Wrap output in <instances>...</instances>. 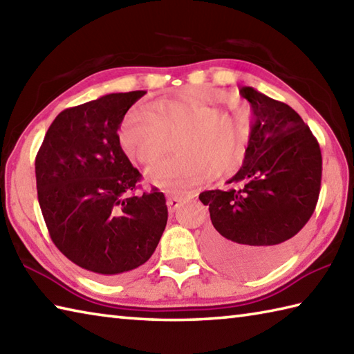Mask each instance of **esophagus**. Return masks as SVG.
<instances>
[{
  "mask_svg": "<svg viewBox=\"0 0 354 354\" xmlns=\"http://www.w3.org/2000/svg\"><path fill=\"white\" fill-rule=\"evenodd\" d=\"M193 196H195V195H193V193H189V195H187V198H193ZM184 199L185 198H183V196H171V198H169V201H167L169 210L170 212L178 210L179 207H181V204L184 203Z\"/></svg>",
  "mask_w": 354,
  "mask_h": 354,
  "instance_id": "esophagus-1",
  "label": "esophagus"
}]
</instances>
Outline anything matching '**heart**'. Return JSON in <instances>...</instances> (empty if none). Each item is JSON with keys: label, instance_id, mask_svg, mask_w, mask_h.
<instances>
[{"label": "heart", "instance_id": "1", "mask_svg": "<svg viewBox=\"0 0 354 354\" xmlns=\"http://www.w3.org/2000/svg\"><path fill=\"white\" fill-rule=\"evenodd\" d=\"M181 131L173 144L178 155L149 169L147 179L156 185L184 187L207 173L219 176L238 164L245 145V127L236 116L196 96L159 100L136 106L122 120V150L140 164L158 161L167 136Z\"/></svg>", "mask_w": 354, "mask_h": 354}]
</instances>
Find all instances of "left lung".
<instances>
[{
    "instance_id": "8db88e82",
    "label": "left lung",
    "mask_w": 354,
    "mask_h": 354,
    "mask_svg": "<svg viewBox=\"0 0 354 354\" xmlns=\"http://www.w3.org/2000/svg\"><path fill=\"white\" fill-rule=\"evenodd\" d=\"M239 93L250 102L253 124L244 162L227 184L241 189L207 190L213 227L205 253L214 266L236 276L272 270L296 244L321 192L322 155L302 118L253 87Z\"/></svg>"
}]
</instances>
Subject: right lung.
<instances>
[{
  "mask_svg": "<svg viewBox=\"0 0 354 354\" xmlns=\"http://www.w3.org/2000/svg\"><path fill=\"white\" fill-rule=\"evenodd\" d=\"M144 90L109 93L62 110L35 159L41 212L53 244L100 279H116L153 254L167 224L156 187L135 196L141 173L118 130Z\"/></svg>",
  "mask_w": 354,
  "mask_h": 354,
  "instance_id": "right-lung-1",
  "label": "right lung"
}]
</instances>
